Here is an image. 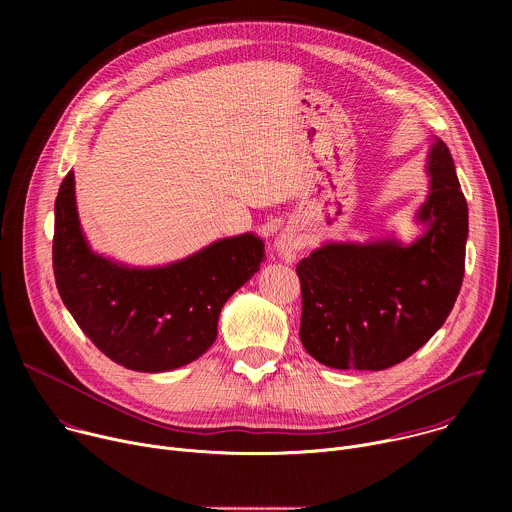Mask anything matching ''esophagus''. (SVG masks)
<instances>
[{
	"label": "esophagus",
	"instance_id": "esophagus-1",
	"mask_svg": "<svg viewBox=\"0 0 512 512\" xmlns=\"http://www.w3.org/2000/svg\"><path fill=\"white\" fill-rule=\"evenodd\" d=\"M275 249L279 253V257H283L285 261H294L296 251H298V239L291 231H283L277 241H275Z\"/></svg>",
	"mask_w": 512,
	"mask_h": 512
}]
</instances>
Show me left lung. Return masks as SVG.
Returning a JSON list of instances; mask_svg holds the SVG:
<instances>
[{"instance_id": "1", "label": "left lung", "mask_w": 512, "mask_h": 512, "mask_svg": "<svg viewBox=\"0 0 512 512\" xmlns=\"http://www.w3.org/2000/svg\"><path fill=\"white\" fill-rule=\"evenodd\" d=\"M427 174L429 194L417 212L425 233L417 241L326 243L298 263L300 338L326 367L389 369L450 316L464 279L468 204L440 137L429 145Z\"/></svg>"}]
</instances>
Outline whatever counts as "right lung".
<instances>
[{"instance_id":"right-lung-1","label":"right lung","mask_w":512,"mask_h":512,"mask_svg":"<svg viewBox=\"0 0 512 512\" xmlns=\"http://www.w3.org/2000/svg\"><path fill=\"white\" fill-rule=\"evenodd\" d=\"M263 249L259 237L245 233L164 267H127L91 251L75 174L64 176L54 202L58 294L105 356L139 373L172 371L202 356L216 340L227 300L259 271Z\"/></svg>"}]
</instances>
